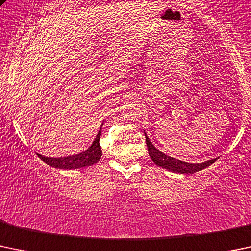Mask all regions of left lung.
<instances>
[{"label": "left lung", "mask_w": 251, "mask_h": 251, "mask_svg": "<svg viewBox=\"0 0 251 251\" xmlns=\"http://www.w3.org/2000/svg\"><path fill=\"white\" fill-rule=\"evenodd\" d=\"M146 141H147V147H148V151H149V156L151 157V160L156 163L157 166L160 167L166 168L168 171H172V172L176 173H185V174H190V173H195L197 171H201L203 168L208 167L212 163H214L216 159L205 161V162L202 163H190V162H184V161L173 159V157L167 156L163 152H161L159 149L154 147V144L149 141V138L147 137L146 134Z\"/></svg>", "instance_id": "left-lung-1"}]
</instances>
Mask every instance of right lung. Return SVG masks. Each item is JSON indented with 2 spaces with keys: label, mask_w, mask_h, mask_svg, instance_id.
<instances>
[{
  "label": "right lung",
  "mask_w": 251,
  "mask_h": 251,
  "mask_svg": "<svg viewBox=\"0 0 251 251\" xmlns=\"http://www.w3.org/2000/svg\"><path fill=\"white\" fill-rule=\"evenodd\" d=\"M100 138H101V131H99L96 138L92 142L91 147H89L85 151L80 152V154L72 155V156L67 157H46L43 155H39V159L43 160L44 162L48 163L49 166L56 168H63V170H72V168H81L86 167V166H91L96 163L97 161L101 159L102 150L100 146Z\"/></svg>",
  "instance_id": "add662e5"
}]
</instances>
